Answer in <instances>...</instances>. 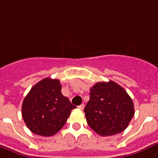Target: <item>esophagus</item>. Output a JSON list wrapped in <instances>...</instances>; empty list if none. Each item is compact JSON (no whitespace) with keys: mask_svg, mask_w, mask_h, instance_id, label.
I'll use <instances>...</instances> for the list:
<instances>
[{"mask_svg":"<svg viewBox=\"0 0 158 158\" xmlns=\"http://www.w3.org/2000/svg\"><path fill=\"white\" fill-rule=\"evenodd\" d=\"M84 107H85V105H84V104H81V105H80V106H78V108L80 109V110H83Z\"/></svg>","mask_w":158,"mask_h":158,"instance_id":"1","label":"esophagus"}]
</instances>
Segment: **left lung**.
<instances>
[{
  "label": "left lung",
  "instance_id": "obj_1",
  "mask_svg": "<svg viewBox=\"0 0 158 158\" xmlns=\"http://www.w3.org/2000/svg\"><path fill=\"white\" fill-rule=\"evenodd\" d=\"M88 125L101 136L123 132L134 114V103L122 86L110 81L97 82L90 88L85 109Z\"/></svg>",
  "mask_w": 158,
  "mask_h": 158
}]
</instances>
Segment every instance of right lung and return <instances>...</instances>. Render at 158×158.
Returning <instances> with one entry per match:
<instances>
[{
    "label": "right lung",
    "instance_id": "obj_1",
    "mask_svg": "<svg viewBox=\"0 0 158 158\" xmlns=\"http://www.w3.org/2000/svg\"><path fill=\"white\" fill-rule=\"evenodd\" d=\"M59 80L44 78L35 84L22 104V117L28 129L40 136H52L76 108L62 94Z\"/></svg>",
    "mask_w": 158,
    "mask_h": 158
}]
</instances>
